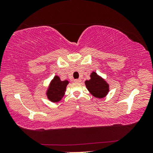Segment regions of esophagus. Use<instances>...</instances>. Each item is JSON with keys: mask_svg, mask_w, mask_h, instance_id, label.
<instances>
[{"mask_svg": "<svg viewBox=\"0 0 153 153\" xmlns=\"http://www.w3.org/2000/svg\"><path fill=\"white\" fill-rule=\"evenodd\" d=\"M81 81H82V80L80 79H74V82L75 83H80V82H81Z\"/></svg>", "mask_w": 153, "mask_h": 153, "instance_id": "34e87169", "label": "esophagus"}]
</instances>
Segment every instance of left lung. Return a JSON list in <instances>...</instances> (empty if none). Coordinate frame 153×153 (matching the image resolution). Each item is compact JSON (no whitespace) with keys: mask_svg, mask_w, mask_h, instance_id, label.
<instances>
[{"mask_svg":"<svg viewBox=\"0 0 153 153\" xmlns=\"http://www.w3.org/2000/svg\"><path fill=\"white\" fill-rule=\"evenodd\" d=\"M84 83L90 94L97 98H105L109 92V84L95 71L92 72L90 79Z\"/></svg>","mask_w":153,"mask_h":153,"instance_id":"1","label":"left lung"}]
</instances>
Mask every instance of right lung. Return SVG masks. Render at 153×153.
Segmentation results:
<instances>
[{
    "instance_id": "obj_1",
    "label": "right lung",
    "mask_w": 153,
    "mask_h": 153,
    "mask_svg": "<svg viewBox=\"0 0 153 153\" xmlns=\"http://www.w3.org/2000/svg\"><path fill=\"white\" fill-rule=\"evenodd\" d=\"M69 82L68 80L62 81L58 76H55L51 80L46 91L48 99L53 102H58L61 100L66 91V87Z\"/></svg>"
}]
</instances>
